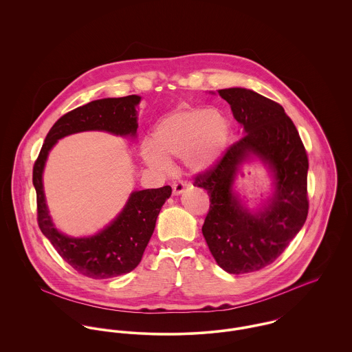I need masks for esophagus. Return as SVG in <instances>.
Listing matches in <instances>:
<instances>
[{
    "label": "esophagus",
    "mask_w": 352,
    "mask_h": 352,
    "mask_svg": "<svg viewBox=\"0 0 352 352\" xmlns=\"http://www.w3.org/2000/svg\"><path fill=\"white\" fill-rule=\"evenodd\" d=\"M188 188H189V185H188L186 182L179 181V182L174 184V186H173V193H174V195H182Z\"/></svg>",
    "instance_id": "34e87169"
}]
</instances>
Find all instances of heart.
<instances>
[{"label": "heart", "instance_id": "obj_1", "mask_svg": "<svg viewBox=\"0 0 352 352\" xmlns=\"http://www.w3.org/2000/svg\"><path fill=\"white\" fill-rule=\"evenodd\" d=\"M231 121L219 109L179 107L157 121L151 142L142 146L144 162L160 171L171 167L168 157H182L192 173L212 168L226 154Z\"/></svg>", "mask_w": 352, "mask_h": 352}]
</instances>
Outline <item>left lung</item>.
Returning <instances> with one entry per match:
<instances>
[{
    "instance_id": "left-lung-1",
    "label": "left lung",
    "mask_w": 352,
    "mask_h": 352,
    "mask_svg": "<svg viewBox=\"0 0 352 352\" xmlns=\"http://www.w3.org/2000/svg\"><path fill=\"white\" fill-rule=\"evenodd\" d=\"M241 125L244 136L209 170L197 174L195 186L209 195L202 234L217 265L230 274L258 272L285 251L302 228L309 209L308 155L285 109L252 90H219ZM251 156L274 173L276 190L254 212L234 193V178Z\"/></svg>"
}]
</instances>
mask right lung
Segmentation results:
<instances>
[{
  "label": "right lung",
  "mask_w": 352,
  "mask_h": 352,
  "mask_svg": "<svg viewBox=\"0 0 352 352\" xmlns=\"http://www.w3.org/2000/svg\"><path fill=\"white\" fill-rule=\"evenodd\" d=\"M139 96L102 98L63 115L45 136L34 164L32 181L36 189L38 224L58 254L79 274L93 279H108L132 272L142 261L155 230L157 214L171 188L133 192L118 217L101 232L89 237L60 234L48 214L43 190V170L50 150L67 135L83 131H107L120 136H135Z\"/></svg>",
  "instance_id": "obj_1"
}]
</instances>
